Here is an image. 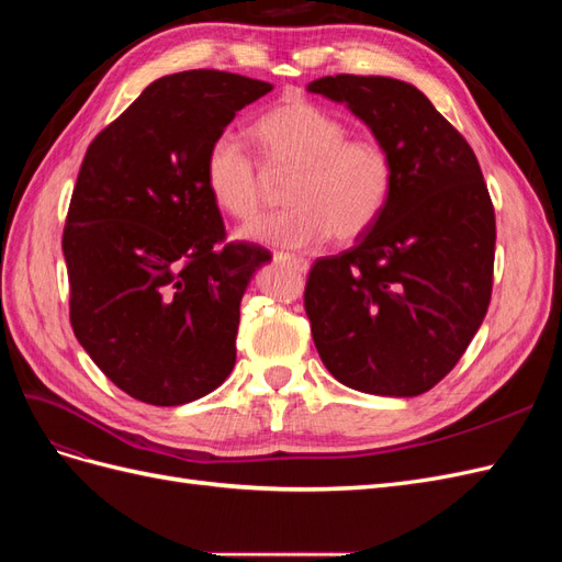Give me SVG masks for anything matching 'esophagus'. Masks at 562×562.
<instances>
[{
    "instance_id": "esophagus-1",
    "label": "esophagus",
    "mask_w": 562,
    "mask_h": 562,
    "mask_svg": "<svg viewBox=\"0 0 562 562\" xmlns=\"http://www.w3.org/2000/svg\"><path fill=\"white\" fill-rule=\"evenodd\" d=\"M274 260L277 262H285V265H291V267H295L300 274H307L310 271V262L304 260V258H297V255H288V252H277L274 255Z\"/></svg>"
}]
</instances>
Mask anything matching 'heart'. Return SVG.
<instances>
[{
	"instance_id": "b5f03b06",
	"label": "heart",
	"mask_w": 562,
	"mask_h": 562,
	"mask_svg": "<svg viewBox=\"0 0 562 562\" xmlns=\"http://www.w3.org/2000/svg\"><path fill=\"white\" fill-rule=\"evenodd\" d=\"M262 159L271 171H293L285 201L291 209L246 225V241L310 248L366 234L382 215L394 161L384 143L370 135L347 138L342 119L310 100H288L252 126ZM203 180L215 206L236 220H250L262 206L265 180L258 161L232 131L220 133L206 149Z\"/></svg>"
}]
</instances>
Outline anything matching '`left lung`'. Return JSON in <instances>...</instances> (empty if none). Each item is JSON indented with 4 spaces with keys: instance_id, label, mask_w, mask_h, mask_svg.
<instances>
[{
    "instance_id": "left-lung-1",
    "label": "left lung",
    "mask_w": 562,
    "mask_h": 562,
    "mask_svg": "<svg viewBox=\"0 0 562 562\" xmlns=\"http://www.w3.org/2000/svg\"><path fill=\"white\" fill-rule=\"evenodd\" d=\"M307 91L359 116L394 161L378 223L310 271L316 351L349 389L419 396L462 359L490 304L497 234L479 159L407 81L335 75Z\"/></svg>"
}]
</instances>
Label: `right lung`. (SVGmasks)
<instances>
[{
  "label": "right lung",
  "mask_w": 562,
  "mask_h": 562,
  "mask_svg": "<svg viewBox=\"0 0 562 562\" xmlns=\"http://www.w3.org/2000/svg\"><path fill=\"white\" fill-rule=\"evenodd\" d=\"M271 83L220 70L168 75L95 135L81 161L63 255L70 321L91 361L128 396L184 405L236 363L239 307L271 260L227 244L203 159Z\"/></svg>",
  "instance_id": "right-lung-1"
}]
</instances>
